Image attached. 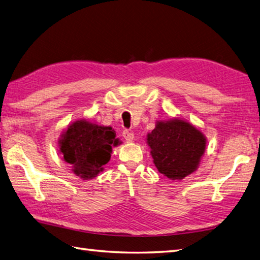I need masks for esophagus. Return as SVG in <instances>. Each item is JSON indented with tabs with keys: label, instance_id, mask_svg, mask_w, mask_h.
Listing matches in <instances>:
<instances>
[{
	"label": "esophagus",
	"instance_id": "34e87169",
	"mask_svg": "<svg viewBox=\"0 0 260 260\" xmlns=\"http://www.w3.org/2000/svg\"><path fill=\"white\" fill-rule=\"evenodd\" d=\"M123 137H124L125 141L127 143H132V142H133V140H134V134L132 133V132H129V131H124L123 132Z\"/></svg>",
	"mask_w": 260,
	"mask_h": 260
}]
</instances>
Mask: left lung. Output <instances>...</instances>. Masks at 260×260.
I'll use <instances>...</instances> for the list:
<instances>
[{
	"mask_svg": "<svg viewBox=\"0 0 260 260\" xmlns=\"http://www.w3.org/2000/svg\"><path fill=\"white\" fill-rule=\"evenodd\" d=\"M153 163L170 180H183L199 169L207 147V137L190 121L157 120L146 136Z\"/></svg>",
	"mask_w": 260,
	"mask_h": 260,
	"instance_id": "left-lung-1",
	"label": "left lung"
}]
</instances>
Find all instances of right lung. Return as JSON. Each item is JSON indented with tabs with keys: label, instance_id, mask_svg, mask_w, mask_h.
<instances>
[{
	"label": "right lung",
	"instance_id": "obj_1",
	"mask_svg": "<svg viewBox=\"0 0 260 260\" xmlns=\"http://www.w3.org/2000/svg\"><path fill=\"white\" fill-rule=\"evenodd\" d=\"M121 144L110 126L98 125L87 119H77L60 135L59 151L74 174L90 180L103 172L110 159L113 147Z\"/></svg>",
	"mask_w": 260,
	"mask_h": 260
}]
</instances>
